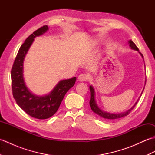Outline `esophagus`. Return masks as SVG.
<instances>
[{
  "instance_id": "obj_1",
  "label": "esophagus",
  "mask_w": 155,
  "mask_h": 155,
  "mask_svg": "<svg viewBox=\"0 0 155 155\" xmlns=\"http://www.w3.org/2000/svg\"><path fill=\"white\" fill-rule=\"evenodd\" d=\"M88 79V76L85 74H81L78 77V80L80 82H84L86 81Z\"/></svg>"
}]
</instances>
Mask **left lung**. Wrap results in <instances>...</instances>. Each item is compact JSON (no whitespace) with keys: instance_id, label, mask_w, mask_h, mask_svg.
Returning <instances> with one entry per match:
<instances>
[{"instance_id":"obj_1","label":"left lung","mask_w":155,"mask_h":155,"mask_svg":"<svg viewBox=\"0 0 155 155\" xmlns=\"http://www.w3.org/2000/svg\"><path fill=\"white\" fill-rule=\"evenodd\" d=\"M128 44H129V47H130V48L133 49V50H134V51H137L138 52H139V53L140 54L141 57H142V58H143V54L139 51V48H137L136 45L134 44L131 40L128 41ZM143 60H144V58H143ZM144 67H145V66H144ZM145 83H146V79H145ZM144 86H145V84H144ZM89 88H90V92H91V99H90L89 104H90V107H91V110H93L95 114H97V115H98V116L101 117V118H104V119L106 120H113L115 119H118V118L127 116V115L130 113V111L133 109V108L135 107V105L138 103V101H139V99L137 101L136 103H134L133 106L131 107L129 110H127L126 112H124V113H118V114L117 113H108V112L102 110L101 108L98 106V104L96 102V99H95L94 88L93 86H92V85H91V86L89 87ZM144 88L143 89L142 93H141V94H140V96L144 91ZM140 97H139V98H140Z\"/></svg>"}]
</instances>
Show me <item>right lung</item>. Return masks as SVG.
I'll return each instance as SVG.
<instances>
[{
    "label": "right lung",
    "instance_id": "1",
    "mask_svg": "<svg viewBox=\"0 0 155 155\" xmlns=\"http://www.w3.org/2000/svg\"><path fill=\"white\" fill-rule=\"evenodd\" d=\"M48 30L47 25L35 31L26 39L16 55L11 70L12 94L16 103L31 117L47 119L54 115L60 107L67 91L74 85L77 78L61 80L48 94L37 95L28 89L24 78V61L26 55L37 37Z\"/></svg>",
    "mask_w": 155,
    "mask_h": 155
}]
</instances>
